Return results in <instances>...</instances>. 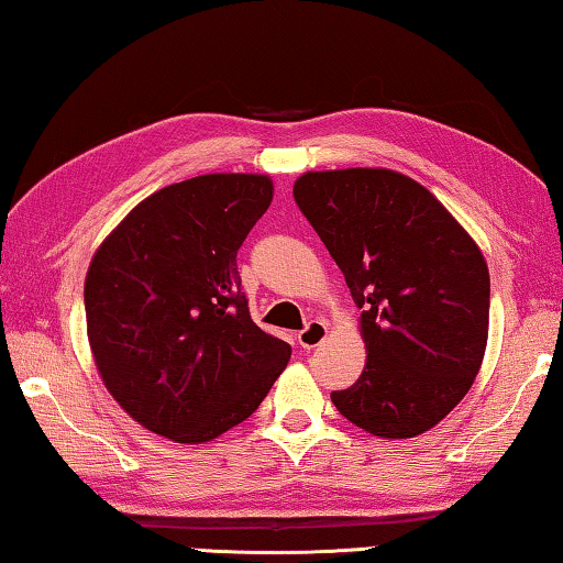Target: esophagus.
Wrapping results in <instances>:
<instances>
[{
	"mask_svg": "<svg viewBox=\"0 0 563 563\" xmlns=\"http://www.w3.org/2000/svg\"><path fill=\"white\" fill-rule=\"evenodd\" d=\"M327 333H329V327L323 321H309L307 327H303L301 331H299V346L301 349H307V351H311V349H317L319 343H323V339H327Z\"/></svg>",
	"mask_w": 563,
	"mask_h": 563,
	"instance_id": "esophagus-1",
	"label": "esophagus"
}]
</instances>
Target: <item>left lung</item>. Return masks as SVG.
<instances>
[{
	"label": "left lung",
	"mask_w": 563,
	"mask_h": 563,
	"mask_svg": "<svg viewBox=\"0 0 563 563\" xmlns=\"http://www.w3.org/2000/svg\"><path fill=\"white\" fill-rule=\"evenodd\" d=\"M294 200L346 276L368 361L331 400L378 438L430 430L485 358L489 272L475 240L410 177L383 167L307 173Z\"/></svg>",
	"instance_id": "obj_1"
}]
</instances>
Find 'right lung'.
Listing matches in <instances>:
<instances>
[{
	"instance_id": "obj_1",
	"label": "right lung",
	"mask_w": 563,
	"mask_h": 563,
	"mask_svg": "<svg viewBox=\"0 0 563 563\" xmlns=\"http://www.w3.org/2000/svg\"><path fill=\"white\" fill-rule=\"evenodd\" d=\"M266 175L167 185L98 246L86 274L88 341L128 416L207 442L260 408L291 358L250 317L236 252L272 202Z\"/></svg>"
}]
</instances>
